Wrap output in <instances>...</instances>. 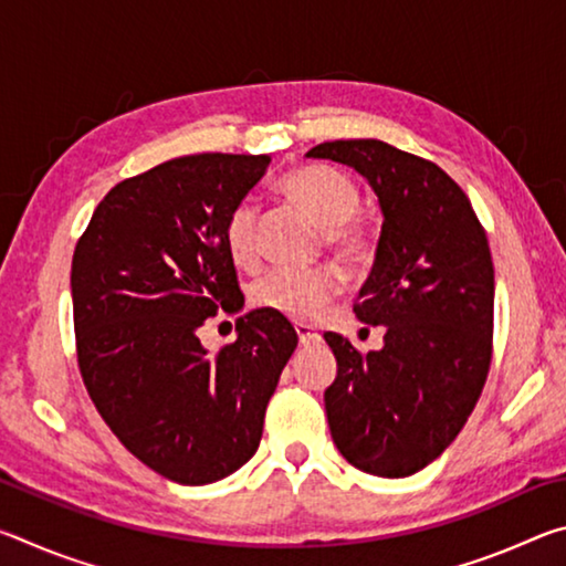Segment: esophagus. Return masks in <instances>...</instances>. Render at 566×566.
Here are the masks:
<instances>
[{
  "label": "esophagus",
  "instance_id": "34e87169",
  "mask_svg": "<svg viewBox=\"0 0 566 566\" xmlns=\"http://www.w3.org/2000/svg\"><path fill=\"white\" fill-rule=\"evenodd\" d=\"M294 329H296V337H300V344H312L319 339L317 329L310 327V324H294Z\"/></svg>",
  "mask_w": 566,
  "mask_h": 566
}]
</instances>
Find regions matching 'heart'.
<instances>
[{
	"label": "heart",
	"mask_w": 566,
	"mask_h": 566,
	"mask_svg": "<svg viewBox=\"0 0 566 566\" xmlns=\"http://www.w3.org/2000/svg\"><path fill=\"white\" fill-rule=\"evenodd\" d=\"M280 187L322 229H327L329 249L344 262H364L371 254V239L359 224H352L361 207V195L344 171L327 165H304L282 177ZM260 209L252 199L232 207L224 222V242L232 260L252 266L260 256L256 244ZM342 290V274L332 266L319 270H272L254 282L252 302L262 310L284 314L290 319H312Z\"/></svg>",
	"instance_id": "b5f03b06"
}]
</instances>
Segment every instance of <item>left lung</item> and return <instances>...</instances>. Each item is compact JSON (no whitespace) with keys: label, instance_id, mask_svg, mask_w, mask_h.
Listing matches in <instances>:
<instances>
[{"label":"left lung","instance_id":"left-lung-1","mask_svg":"<svg viewBox=\"0 0 566 566\" xmlns=\"http://www.w3.org/2000/svg\"><path fill=\"white\" fill-rule=\"evenodd\" d=\"M306 157L357 169L385 214L354 304L364 324L387 327L385 347L361 354L324 334L337 357L324 391L329 432L361 472L409 476L454 442L490 375L494 264L484 227L444 169L387 142H324Z\"/></svg>","mask_w":566,"mask_h":566}]
</instances>
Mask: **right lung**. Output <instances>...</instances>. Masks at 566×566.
Wrapping results in <instances>:
<instances>
[{"label":"right lung","instance_id":"right-lung-1","mask_svg":"<svg viewBox=\"0 0 566 566\" xmlns=\"http://www.w3.org/2000/svg\"><path fill=\"white\" fill-rule=\"evenodd\" d=\"M266 155H189L109 189L72 256L76 361L119 442L177 484H212L247 464L296 349L284 314L252 310L207 354L197 329L239 312L224 242L232 207Z\"/></svg>","mask_w":566,"mask_h":566}]
</instances>
